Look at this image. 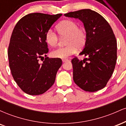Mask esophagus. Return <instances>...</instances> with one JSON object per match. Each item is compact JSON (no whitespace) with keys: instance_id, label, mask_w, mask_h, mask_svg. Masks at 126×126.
I'll use <instances>...</instances> for the list:
<instances>
[{"instance_id":"obj_1","label":"esophagus","mask_w":126,"mask_h":126,"mask_svg":"<svg viewBox=\"0 0 126 126\" xmlns=\"http://www.w3.org/2000/svg\"><path fill=\"white\" fill-rule=\"evenodd\" d=\"M67 61H69V60H68V59H62V62H67Z\"/></svg>"}]
</instances>
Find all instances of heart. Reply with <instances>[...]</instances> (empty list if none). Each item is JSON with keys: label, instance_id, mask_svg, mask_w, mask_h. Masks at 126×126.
<instances>
[{"label": "heart", "instance_id": "b5f03b06", "mask_svg": "<svg viewBox=\"0 0 126 126\" xmlns=\"http://www.w3.org/2000/svg\"><path fill=\"white\" fill-rule=\"evenodd\" d=\"M56 30L60 37H67L66 39L67 46L52 51V57L57 59L67 58L76 52V48H81L85 46L87 38L86 30L79 27L76 21L70 19L64 20L56 26ZM45 40L50 47H55L58 43V38L52 30L46 32Z\"/></svg>", "mask_w": 126, "mask_h": 126}]
</instances>
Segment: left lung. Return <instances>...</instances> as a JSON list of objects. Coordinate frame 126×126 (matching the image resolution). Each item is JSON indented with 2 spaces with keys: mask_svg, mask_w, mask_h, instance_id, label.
<instances>
[{
  "mask_svg": "<svg viewBox=\"0 0 126 126\" xmlns=\"http://www.w3.org/2000/svg\"><path fill=\"white\" fill-rule=\"evenodd\" d=\"M83 22L87 34L83 50L79 55L86 58L72 60L75 83L82 89L95 92L106 86L117 60V41L112 28L103 16L86 9L65 14Z\"/></svg>",
  "mask_w": 126,
  "mask_h": 126,
  "instance_id": "left-lung-1",
  "label": "left lung"
}]
</instances>
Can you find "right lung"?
Listing matches in <instances>:
<instances>
[{"label": "right lung", "instance_id": "obj_1", "mask_svg": "<svg viewBox=\"0 0 126 126\" xmlns=\"http://www.w3.org/2000/svg\"><path fill=\"white\" fill-rule=\"evenodd\" d=\"M62 15L30 14L13 30L8 53L9 67L15 81L26 94H43L54 84L62 60L46 57L42 63L39 60L48 52L46 32Z\"/></svg>", "mask_w": 126, "mask_h": 126}]
</instances>
